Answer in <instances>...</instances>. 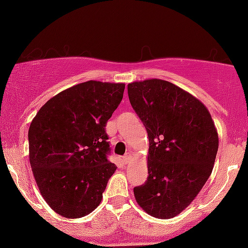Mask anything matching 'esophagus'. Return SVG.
Instances as JSON below:
<instances>
[{
  "label": "esophagus",
  "mask_w": 248,
  "mask_h": 248,
  "mask_svg": "<svg viewBox=\"0 0 248 248\" xmlns=\"http://www.w3.org/2000/svg\"><path fill=\"white\" fill-rule=\"evenodd\" d=\"M132 158H133L132 154L128 153V154H126V155L124 156V163H129V162L132 161Z\"/></svg>",
  "instance_id": "esophagus-1"
}]
</instances>
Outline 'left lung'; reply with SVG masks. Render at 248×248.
I'll use <instances>...</instances> for the list:
<instances>
[{"label":"left lung","mask_w":248,"mask_h":248,"mask_svg":"<svg viewBox=\"0 0 248 248\" xmlns=\"http://www.w3.org/2000/svg\"><path fill=\"white\" fill-rule=\"evenodd\" d=\"M127 90L149 139L148 178L134 187L136 203L152 217L173 218L211 175L219 144L215 122L203 102L169 81H134Z\"/></svg>","instance_id":"obj_1"}]
</instances>
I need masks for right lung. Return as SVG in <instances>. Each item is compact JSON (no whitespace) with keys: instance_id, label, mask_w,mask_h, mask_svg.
<instances>
[{"instance_id":"right-lung-1","label":"right lung","mask_w":248,"mask_h":248,"mask_svg":"<svg viewBox=\"0 0 248 248\" xmlns=\"http://www.w3.org/2000/svg\"><path fill=\"white\" fill-rule=\"evenodd\" d=\"M124 84L88 80L46 101L31 121L29 160L39 192L53 211L81 218L98 207L116 170L107 160V121Z\"/></svg>"}]
</instances>
